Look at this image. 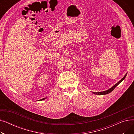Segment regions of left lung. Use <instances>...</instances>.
Here are the masks:
<instances>
[{
    "label": "left lung",
    "instance_id": "obj_1",
    "mask_svg": "<svg viewBox=\"0 0 134 134\" xmlns=\"http://www.w3.org/2000/svg\"><path fill=\"white\" fill-rule=\"evenodd\" d=\"M126 74H127V73H126V74L124 76V77L123 78L121 79V80H119L117 83H116L115 85H114V86H112V87H111L110 88H109V90H107V91H103V92H92L93 94H97V95H105V94H109V93H110L111 92H112V91H113L115 88V87L117 86V85H118L119 83H120L124 79H125V78L126 77Z\"/></svg>",
    "mask_w": 134,
    "mask_h": 134
}]
</instances>
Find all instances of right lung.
Here are the masks:
<instances>
[{"label": "right lung", "instance_id": "obj_1", "mask_svg": "<svg viewBox=\"0 0 134 134\" xmlns=\"http://www.w3.org/2000/svg\"><path fill=\"white\" fill-rule=\"evenodd\" d=\"M46 98H43V99H40V100H39V101H40V100H44L45 99H46Z\"/></svg>", "mask_w": 134, "mask_h": 134}]
</instances>
